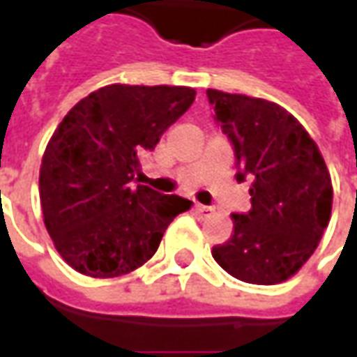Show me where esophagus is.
<instances>
[{
	"mask_svg": "<svg viewBox=\"0 0 357 357\" xmlns=\"http://www.w3.org/2000/svg\"><path fill=\"white\" fill-rule=\"evenodd\" d=\"M195 212H197V214H201V216H212V214H214V208H212V206H204V204H199V202H197V204H195Z\"/></svg>",
	"mask_w": 357,
	"mask_h": 357,
	"instance_id": "34e87169",
	"label": "esophagus"
}]
</instances>
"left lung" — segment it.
I'll return each instance as SVG.
<instances>
[{"mask_svg": "<svg viewBox=\"0 0 357 357\" xmlns=\"http://www.w3.org/2000/svg\"><path fill=\"white\" fill-rule=\"evenodd\" d=\"M206 95L235 151L237 181H252V208L231 214V239L212 256L245 283H283L314 255L329 225L327 164L304 126L277 102L218 89Z\"/></svg>", "mask_w": 357, "mask_h": 357, "instance_id": "left-lung-1", "label": "left lung"}]
</instances>
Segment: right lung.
Wrapping results in <instances>:
<instances>
[{"instance_id": "1", "label": "right lung", "mask_w": 357, "mask_h": 357, "mask_svg": "<svg viewBox=\"0 0 357 357\" xmlns=\"http://www.w3.org/2000/svg\"><path fill=\"white\" fill-rule=\"evenodd\" d=\"M185 86L112 84L76 102L45 147L43 224L70 268L95 279L153 258L172 220L193 202L133 187L139 160L195 101Z\"/></svg>"}]
</instances>
